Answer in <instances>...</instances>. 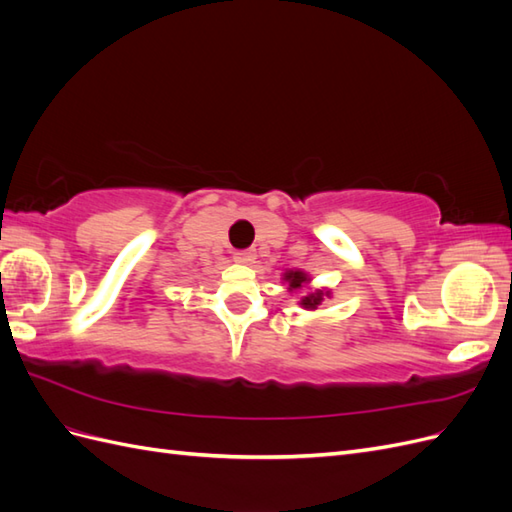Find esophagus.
Masks as SVG:
<instances>
[{
  "mask_svg": "<svg viewBox=\"0 0 512 512\" xmlns=\"http://www.w3.org/2000/svg\"><path fill=\"white\" fill-rule=\"evenodd\" d=\"M232 258L241 262V265H252V262L256 260V254H254V250H241V252H235V256Z\"/></svg>",
  "mask_w": 512,
  "mask_h": 512,
  "instance_id": "34e87169",
  "label": "esophagus"
}]
</instances>
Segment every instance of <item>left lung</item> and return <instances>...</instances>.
Instances as JSON below:
<instances>
[{
    "instance_id": "left-lung-1",
    "label": "left lung",
    "mask_w": 512,
    "mask_h": 512,
    "mask_svg": "<svg viewBox=\"0 0 512 512\" xmlns=\"http://www.w3.org/2000/svg\"><path fill=\"white\" fill-rule=\"evenodd\" d=\"M284 280H288L290 288L297 290L307 282V275L303 271H288L284 275ZM320 301H322V292H316V294H309V297L301 299V305L307 307V309H316V305H320Z\"/></svg>"
}]
</instances>
